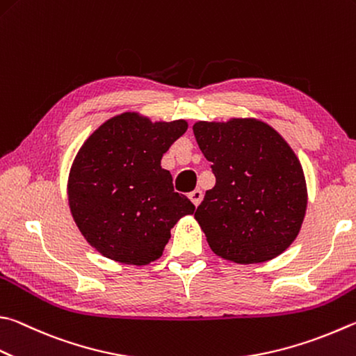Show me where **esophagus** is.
Here are the masks:
<instances>
[{"instance_id": "obj_1", "label": "esophagus", "mask_w": 356, "mask_h": 356, "mask_svg": "<svg viewBox=\"0 0 356 356\" xmlns=\"http://www.w3.org/2000/svg\"><path fill=\"white\" fill-rule=\"evenodd\" d=\"M188 197L191 199V202L197 207V205L200 204V200H202V197H204V193H202V190L196 188L195 191H191V193H190Z\"/></svg>"}]
</instances>
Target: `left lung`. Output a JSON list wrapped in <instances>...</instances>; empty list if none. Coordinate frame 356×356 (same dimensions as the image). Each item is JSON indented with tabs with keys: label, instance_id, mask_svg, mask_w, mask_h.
Returning <instances> with one entry per match:
<instances>
[{
	"label": "left lung",
	"instance_id": "obj_1",
	"mask_svg": "<svg viewBox=\"0 0 356 356\" xmlns=\"http://www.w3.org/2000/svg\"><path fill=\"white\" fill-rule=\"evenodd\" d=\"M193 132L216 177L195 213L211 250L241 264L280 255L307 210L305 176L293 149L252 118L199 121Z\"/></svg>",
	"mask_w": 356,
	"mask_h": 356
}]
</instances>
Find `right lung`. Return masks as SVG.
Returning a JSON list of instances; mask_svg holds the SVG:
<instances>
[{
  "mask_svg": "<svg viewBox=\"0 0 356 356\" xmlns=\"http://www.w3.org/2000/svg\"><path fill=\"white\" fill-rule=\"evenodd\" d=\"M186 127L184 120L152 122L126 112L96 129L77 152L68 179L70 210L83 238L104 257L137 266L157 260L174 224L195 213L160 166Z\"/></svg>",
  "mask_w": 356,
  "mask_h": 356,
  "instance_id": "1",
  "label": "right lung"
}]
</instances>
